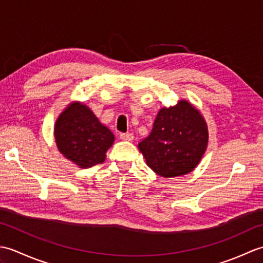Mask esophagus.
<instances>
[{
  "label": "esophagus",
  "mask_w": 263,
  "mask_h": 263,
  "mask_svg": "<svg viewBox=\"0 0 263 263\" xmlns=\"http://www.w3.org/2000/svg\"><path fill=\"white\" fill-rule=\"evenodd\" d=\"M120 139L123 141H132L135 139V136L132 133H121Z\"/></svg>",
  "instance_id": "1"
}]
</instances>
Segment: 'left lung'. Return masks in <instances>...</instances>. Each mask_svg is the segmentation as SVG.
<instances>
[{
	"instance_id": "left-lung-1",
	"label": "left lung",
	"mask_w": 263,
	"mask_h": 263,
	"mask_svg": "<svg viewBox=\"0 0 263 263\" xmlns=\"http://www.w3.org/2000/svg\"><path fill=\"white\" fill-rule=\"evenodd\" d=\"M208 125L201 111L185 99L159 109L152 133L138 144L147 165L165 178L186 175L208 147Z\"/></svg>"
}]
</instances>
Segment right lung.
I'll use <instances>...</instances> for the list:
<instances>
[{"label": "right lung", "instance_id": "obj_1", "mask_svg": "<svg viewBox=\"0 0 263 263\" xmlns=\"http://www.w3.org/2000/svg\"><path fill=\"white\" fill-rule=\"evenodd\" d=\"M54 138L59 152L80 168L103 163L115 140L109 128L81 102L70 103L59 115Z\"/></svg>", "mask_w": 263, "mask_h": 263}]
</instances>
